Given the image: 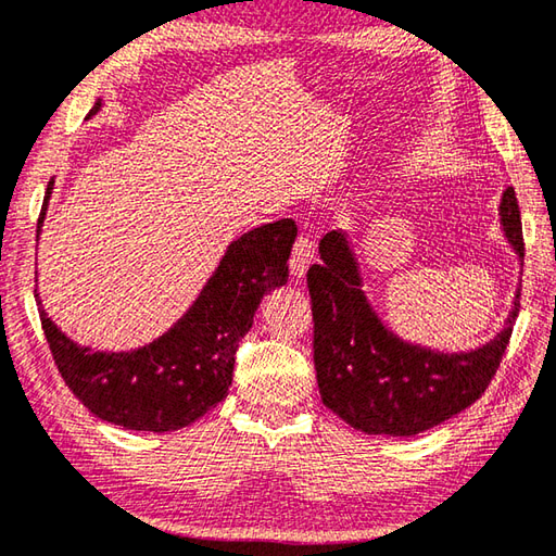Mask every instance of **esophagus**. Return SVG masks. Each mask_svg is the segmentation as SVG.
<instances>
[{"label":"esophagus","instance_id":"34e87169","mask_svg":"<svg viewBox=\"0 0 556 556\" xmlns=\"http://www.w3.org/2000/svg\"><path fill=\"white\" fill-rule=\"evenodd\" d=\"M313 241L311 236L301 233L296 238V243H293V250H291V260H289V267H291V275L293 277H303L306 275L308 265L313 263Z\"/></svg>","mask_w":556,"mask_h":556}]
</instances>
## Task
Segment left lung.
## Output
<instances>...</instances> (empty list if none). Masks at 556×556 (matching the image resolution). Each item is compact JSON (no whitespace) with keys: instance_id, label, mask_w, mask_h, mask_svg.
<instances>
[{"instance_id":"left-lung-1","label":"left lung","mask_w":556,"mask_h":556,"mask_svg":"<svg viewBox=\"0 0 556 556\" xmlns=\"http://www.w3.org/2000/svg\"><path fill=\"white\" fill-rule=\"evenodd\" d=\"M502 224L516 253L526 255L514 188L504 192ZM320 265L308 267L313 362L323 405L366 433L415 437L460 415L484 395L514 332L520 289L506 328L467 354H441L402 342L368 306L344 233L320 241Z\"/></svg>"}]
</instances>
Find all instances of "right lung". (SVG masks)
I'll list each match as a JSON object with an SVG mask.
<instances>
[{
  "instance_id": "obj_1",
  "label": "right lung",
  "mask_w": 556,
  "mask_h": 556,
  "mask_svg": "<svg viewBox=\"0 0 556 556\" xmlns=\"http://www.w3.org/2000/svg\"><path fill=\"white\" fill-rule=\"evenodd\" d=\"M98 108L101 101L89 115ZM50 192L52 180L38 233ZM293 238V219L243 233L228 245L192 308L156 342L135 352L105 354L74 344L40 308L42 332L64 383L96 417L117 427L156 433L188 427L228 395L238 342L253 328L260 299L287 281Z\"/></svg>"
}]
</instances>
